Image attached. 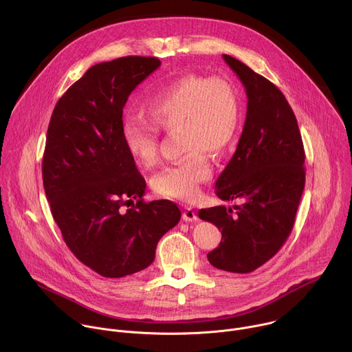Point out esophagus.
Masks as SVG:
<instances>
[{
	"instance_id": "1",
	"label": "esophagus",
	"mask_w": 352,
	"mask_h": 352,
	"mask_svg": "<svg viewBox=\"0 0 352 352\" xmlns=\"http://www.w3.org/2000/svg\"><path fill=\"white\" fill-rule=\"evenodd\" d=\"M182 219H184V221L190 223V221H196V220H197V216H196V213H195V210H193V209L186 208V209H185V212L182 213Z\"/></svg>"
}]
</instances>
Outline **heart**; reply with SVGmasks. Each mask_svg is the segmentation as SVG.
I'll use <instances>...</instances> for the list:
<instances>
[{
    "label": "heart",
    "mask_w": 352,
    "mask_h": 352,
    "mask_svg": "<svg viewBox=\"0 0 352 352\" xmlns=\"http://www.w3.org/2000/svg\"><path fill=\"white\" fill-rule=\"evenodd\" d=\"M148 124L135 117L121 124L128 153L142 166H152L159 153V131L179 132L188 155L166 167L153 179L155 190L166 197L193 200L199 186L212 177L206 153L219 156L235 140L242 106L236 87L224 78L186 75L153 94L146 103Z\"/></svg>",
    "instance_id": "heart-1"
}]
</instances>
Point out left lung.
Here are the masks:
<instances>
[{
  "label": "left lung",
  "instance_id": "left-lung-1",
  "mask_svg": "<svg viewBox=\"0 0 352 352\" xmlns=\"http://www.w3.org/2000/svg\"><path fill=\"white\" fill-rule=\"evenodd\" d=\"M242 82L248 104L232 159L216 181L221 200L242 205L200 209L199 217L221 231L208 254L216 269L250 273L272 259L287 241L305 186V152L296 118L280 89L243 63L223 54Z\"/></svg>",
  "mask_w": 352,
  "mask_h": 352
}]
</instances>
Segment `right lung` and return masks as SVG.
Listing matches in <instances>:
<instances>
[{"label":"right lung","instance_id":"right-lung-1","mask_svg":"<svg viewBox=\"0 0 352 352\" xmlns=\"http://www.w3.org/2000/svg\"><path fill=\"white\" fill-rule=\"evenodd\" d=\"M160 65L138 56L93 65L48 124L41 170L50 209L71 252L103 277L146 269L181 219L170 200L143 202L146 182L121 136L129 94Z\"/></svg>","mask_w":352,"mask_h":352}]
</instances>
